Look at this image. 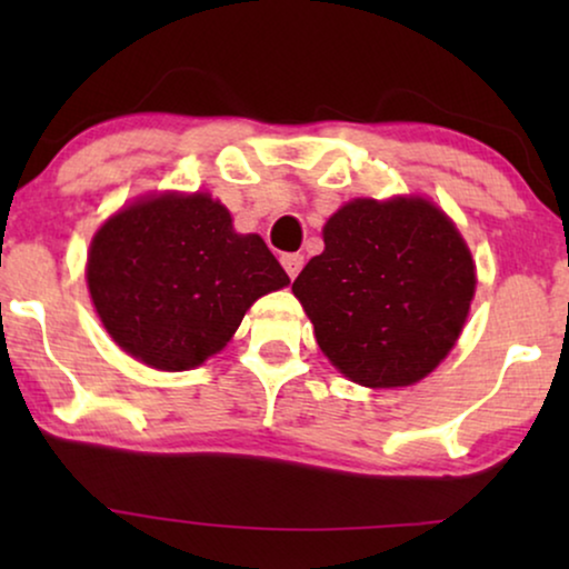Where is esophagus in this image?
I'll use <instances>...</instances> for the list:
<instances>
[{
	"label": "esophagus",
	"mask_w": 569,
	"mask_h": 569,
	"mask_svg": "<svg viewBox=\"0 0 569 569\" xmlns=\"http://www.w3.org/2000/svg\"><path fill=\"white\" fill-rule=\"evenodd\" d=\"M279 261H282L287 277L295 279V277H298V271L302 269V263H306V256H302V253H284Z\"/></svg>",
	"instance_id": "34e87169"
}]
</instances>
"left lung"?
I'll use <instances>...</instances> for the list:
<instances>
[{
    "instance_id": "obj_1",
    "label": "left lung",
    "mask_w": 569,
    "mask_h": 569,
    "mask_svg": "<svg viewBox=\"0 0 569 569\" xmlns=\"http://www.w3.org/2000/svg\"><path fill=\"white\" fill-rule=\"evenodd\" d=\"M323 243L292 282L323 355L368 388L438 368L477 287L453 222L425 199H355L326 222Z\"/></svg>"
}]
</instances>
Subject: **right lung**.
I'll return each instance as SVG.
<instances>
[{"label":"right lung","instance_id":"add662e5","mask_svg":"<svg viewBox=\"0 0 569 569\" xmlns=\"http://www.w3.org/2000/svg\"><path fill=\"white\" fill-rule=\"evenodd\" d=\"M290 284L259 236L207 193L137 201L96 232L88 287L116 345L158 370L197 368L261 295Z\"/></svg>","mask_w":569,"mask_h":569}]
</instances>
